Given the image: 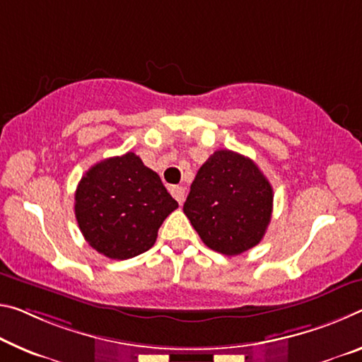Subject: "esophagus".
<instances>
[{
    "label": "esophagus",
    "mask_w": 362,
    "mask_h": 362,
    "mask_svg": "<svg viewBox=\"0 0 362 362\" xmlns=\"http://www.w3.org/2000/svg\"><path fill=\"white\" fill-rule=\"evenodd\" d=\"M170 194L177 199V202L182 203V202H183V198H185V188H183V187H179V185L170 187Z\"/></svg>",
    "instance_id": "obj_1"
}]
</instances>
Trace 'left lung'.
Returning a JSON list of instances; mask_svg holds the SVG:
<instances>
[{"mask_svg": "<svg viewBox=\"0 0 362 362\" xmlns=\"http://www.w3.org/2000/svg\"><path fill=\"white\" fill-rule=\"evenodd\" d=\"M272 202L271 183L253 160L219 150L199 168L183 212L208 248L237 256L262 240Z\"/></svg>", "mask_w": 362, "mask_h": 362, "instance_id": "1", "label": "left lung"}]
</instances>
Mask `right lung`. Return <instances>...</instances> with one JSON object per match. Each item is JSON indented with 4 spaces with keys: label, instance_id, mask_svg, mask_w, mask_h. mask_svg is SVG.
Masks as SVG:
<instances>
[{
    "label": "right lung",
    "instance_id": "obj_1",
    "mask_svg": "<svg viewBox=\"0 0 362 362\" xmlns=\"http://www.w3.org/2000/svg\"><path fill=\"white\" fill-rule=\"evenodd\" d=\"M179 203L156 172L135 153L103 159L76 190V219L91 248L111 259H130L151 248Z\"/></svg>",
    "mask_w": 362,
    "mask_h": 362
}]
</instances>
